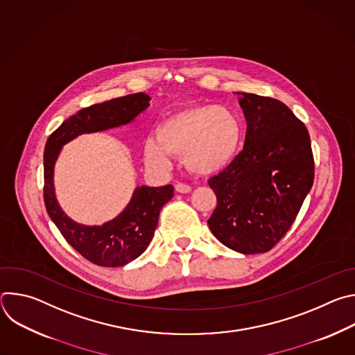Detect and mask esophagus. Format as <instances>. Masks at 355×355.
<instances>
[{"instance_id": "1", "label": "esophagus", "mask_w": 355, "mask_h": 355, "mask_svg": "<svg viewBox=\"0 0 355 355\" xmlns=\"http://www.w3.org/2000/svg\"><path fill=\"white\" fill-rule=\"evenodd\" d=\"M175 191L180 193H188V192H191V187L187 184L178 182V184H175Z\"/></svg>"}]
</instances>
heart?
Wrapping results in <instances>:
<instances>
[{
    "label": "heart",
    "mask_w": 355,
    "mask_h": 355,
    "mask_svg": "<svg viewBox=\"0 0 355 355\" xmlns=\"http://www.w3.org/2000/svg\"><path fill=\"white\" fill-rule=\"evenodd\" d=\"M241 141L243 123L233 110L193 104L157 125L156 139L144 141V159L156 168H167L171 156H177L192 174L215 175L233 163Z\"/></svg>",
    "instance_id": "1"
}]
</instances>
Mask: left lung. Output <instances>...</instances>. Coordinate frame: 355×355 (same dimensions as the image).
Returning a JSON list of instances; mask_svg holds the SVG:
<instances>
[{
  "instance_id": "obj_1",
  "label": "left lung",
  "mask_w": 355,
  "mask_h": 355,
  "mask_svg": "<svg viewBox=\"0 0 355 355\" xmlns=\"http://www.w3.org/2000/svg\"><path fill=\"white\" fill-rule=\"evenodd\" d=\"M247 121L244 148L208 184L218 205L214 236L241 254L271 250L292 226L315 178L306 126L281 101L237 92Z\"/></svg>"
}]
</instances>
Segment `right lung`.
Segmentation results:
<instances>
[{
    "mask_svg": "<svg viewBox=\"0 0 355 355\" xmlns=\"http://www.w3.org/2000/svg\"><path fill=\"white\" fill-rule=\"evenodd\" d=\"M150 96L143 92L114 98L80 110L66 119L44 147V207L67 243L88 261L101 267H122L140 254L153 239L162 208L174 195L173 185L137 187L128 207L103 226H85L70 219L55 195L53 173L62 147L83 133H92L130 123L148 108Z\"/></svg>",
    "mask_w": 355,
    "mask_h": 355,
    "instance_id": "right-lung-1",
    "label": "right lung"
}]
</instances>
